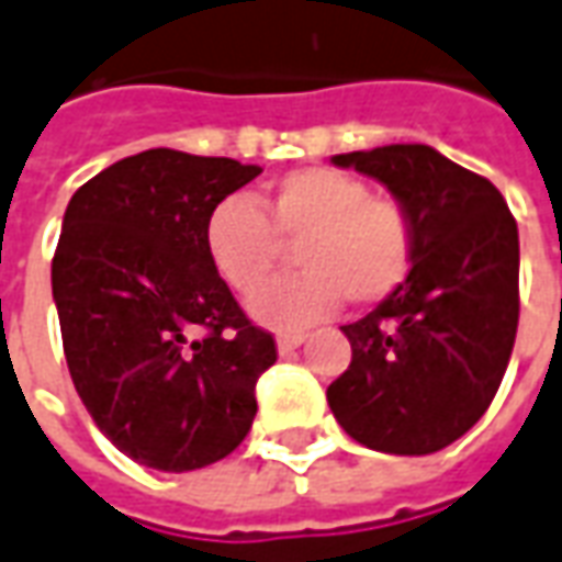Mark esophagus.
Returning <instances> with one entry per match:
<instances>
[{"mask_svg": "<svg viewBox=\"0 0 562 562\" xmlns=\"http://www.w3.org/2000/svg\"><path fill=\"white\" fill-rule=\"evenodd\" d=\"M304 340H307L304 335H280L277 337V349H280L282 356H285V352H294V349L301 347Z\"/></svg>", "mask_w": 562, "mask_h": 562, "instance_id": "1", "label": "esophagus"}]
</instances>
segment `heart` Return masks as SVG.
I'll return each instance as SVG.
<instances>
[{
    "mask_svg": "<svg viewBox=\"0 0 562 562\" xmlns=\"http://www.w3.org/2000/svg\"><path fill=\"white\" fill-rule=\"evenodd\" d=\"M282 243L297 246L301 273L258 294L252 316L292 331L331 316L344 294L359 307L390 297L414 268L417 218L398 198L371 194L359 176L304 167L268 188L265 213L234 194L203 225L210 265L243 297L280 268Z\"/></svg>",
    "mask_w": 562,
    "mask_h": 562,
    "instance_id": "heart-1",
    "label": "heart"
}]
</instances>
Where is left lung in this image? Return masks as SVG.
I'll use <instances>...</instances> for the list:
<instances>
[{
    "label": "left lung",
    "mask_w": 562,
    "mask_h": 562,
    "mask_svg": "<svg viewBox=\"0 0 562 562\" xmlns=\"http://www.w3.org/2000/svg\"><path fill=\"white\" fill-rule=\"evenodd\" d=\"M390 188L417 218L407 280L344 325L352 362L328 386L359 445L426 457L472 429L499 390L520 316V240L499 188L431 145L335 155Z\"/></svg>",
    "instance_id": "1"
}]
</instances>
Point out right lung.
Masks as SVG:
<instances>
[{
    "label": "right lung",
    "instance_id": "1",
    "mask_svg": "<svg viewBox=\"0 0 562 562\" xmlns=\"http://www.w3.org/2000/svg\"><path fill=\"white\" fill-rule=\"evenodd\" d=\"M258 172L148 148L97 172L63 215L50 289L69 374L105 438L148 469L213 465L252 429L277 344L213 270L203 225Z\"/></svg>",
    "mask_w": 562,
    "mask_h": 562
}]
</instances>
